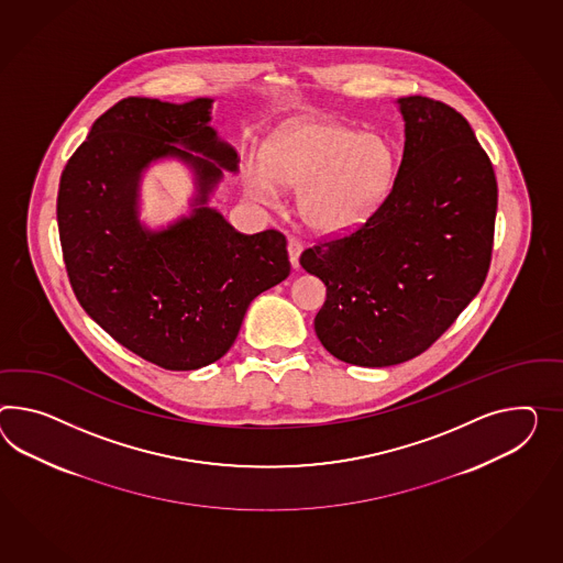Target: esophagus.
<instances>
[{"label":"esophagus","instance_id":"obj_1","mask_svg":"<svg viewBox=\"0 0 563 563\" xmlns=\"http://www.w3.org/2000/svg\"><path fill=\"white\" fill-rule=\"evenodd\" d=\"M288 255H289V263H291V267L294 269H298L300 267V255H302V245L298 243V241H289L288 243Z\"/></svg>","mask_w":563,"mask_h":563}]
</instances>
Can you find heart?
Wrapping results in <instances>:
<instances>
[{"instance_id":"obj_1","label":"heart","mask_w":563,"mask_h":563,"mask_svg":"<svg viewBox=\"0 0 563 563\" xmlns=\"http://www.w3.org/2000/svg\"><path fill=\"white\" fill-rule=\"evenodd\" d=\"M261 161L246 169V194L274 206L277 184L298 188V217L320 236L357 231L386 202L396 177L388 139L314 118L274 130Z\"/></svg>"}]
</instances>
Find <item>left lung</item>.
<instances>
[{
  "label": "left lung",
  "instance_id": "left-lung-1",
  "mask_svg": "<svg viewBox=\"0 0 563 563\" xmlns=\"http://www.w3.org/2000/svg\"><path fill=\"white\" fill-rule=\"evenodd\" d=\"M400 169L357 231L306 249L327 286L314 331L336 360L389 367L433 345L476 298L490 267L498 186L470 122L443 101H396Z\"/></svg>",
  "mask_w": 563,
  "mask_h": 563
}]
</instances>
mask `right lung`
<instances>
[{
    "mask_svg": "<svg viewBox=\"0 0 563 563\" xmlns=\"http://www.w3.org/2000/svg\"><path fill=\"white\" fill-rule=\"evenodd\" d=\"M212 98H124L101 114L60 175L57 222L73 291L139 357L172 372L220 360L249 303L289 275L286 236L241 234L210 206L234 146L212 129ZM192 172L190 214L151 230L140 186L161 159Z\"/></svg>",
    "mask_w": 563,
    "mask_h": 563,
    "instance_id": "obj_1",
    "label": "right lung"
}]
</instances>
